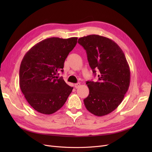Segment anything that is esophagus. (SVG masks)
I'll return each instance as SVG.
<instances>
[{
  "label": "esophagus",
  "instance_id": "esophagus-1",
  "mask_svg": "<svg viewBox=\"0 0 152 152\" xmlns=\"http://www.w3.org/2000/svg\"><path fill=\"white\" fill-rule=\"evenodd\" d=\"M80 86H81V84L79 83H76V84H75V88H76V89H77V88H78V87H80Z\"/></svg>",
  "mask_w": 152,
  "mask_h": 152
}]
</instances>
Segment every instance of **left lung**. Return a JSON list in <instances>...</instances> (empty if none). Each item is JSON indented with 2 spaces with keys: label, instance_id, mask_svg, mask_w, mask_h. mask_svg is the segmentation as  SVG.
Masks as SVG:
<instances>
[{
  "label": "left lung",
  "instance_id": "1",
  "mask_svg": "<svg viewBox=\"0 0 152 152\" xmlns=\"http://www.w3.org/2000/svg\"><path fill=\"white\" fill-rule=\"evenodd\" d=\"M86 50L94 75L99 81H87L88 97L84 100L89 112L98 116L114 111L123 101L130 84V69L124 53L111 39L92 34L78 39Z\"/></svg>",
  "mask_w": 152,
  "mask_h": 152
}]
</instances>
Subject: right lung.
I'll return each mask as SVG.
<instances>
[{
  "mask_svg": "<svg viewBox=\"0 0 152 152\" xmlns=\"http://www.w3.org/2000/svg\"><path fill=\"white\" fill-rule=\"evenodd\" d=\"M77 37H50L26 52L20 68V87L29 104L38 112L51 115L65 104L73 87L62 78L64 62Z\"/></svg>",
  "mask_w": 152,
  "mask_h": 152,
  "instance_id": "obj_1",
  "label": "right lung"
}]
</instances>
